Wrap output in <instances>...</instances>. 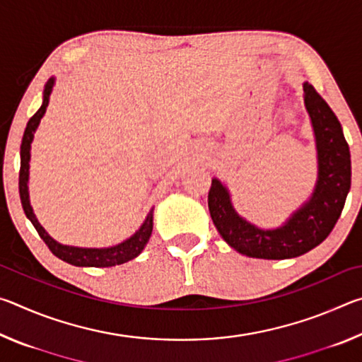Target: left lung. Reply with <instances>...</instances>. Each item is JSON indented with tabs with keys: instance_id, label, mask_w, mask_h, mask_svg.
I'll list each match as a JSON object with an SVG mask.
<instances>
[{
	"instance_id": "obj_1",
	"label": "left lung",
	"mask_w": 362,
	"mask_h": 362,
	"mask_svg": "<svg viewBox=\"0 0 362 362\" xmlns=\"http://www.w3.org/2000/svg\"><path fill=\"white\" fill-rule=\"evenodd\" d=\"M303 102L315 134L317 177L313 193L276 228H259L235 211L228 187L217 177L207 196L212 222L238 252L254 259H293L326 240L339 220L351 187L350 148L341 124L326 100L308 81Z\"/></svg>"
}]
</instances>
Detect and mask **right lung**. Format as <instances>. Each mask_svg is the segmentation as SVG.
<instances>
[{
    "mask_svg": "<svg viewBox=\"0 0 362 362\" xmlns=\"http://www.w3.org/2000/svg\"><path fill=\"white\" fill-rule=\"evenodd\" d=\"M56 84V78H49L47 83L45 84V90H42V103L38 112H36L30 121L27 122L25 132L22 137L21 145V173H19V193L23 212H25L27 218L33 223V226L38 231L41 240L47 244V247L51 249V252L59 257L60 260H64L70 265L75 267H95V268H105V267H115L126 263L142 252L144 247L148 243L151 231H153V209L146 214L144 223L140 225V228L134 233L131 238H127L126 241H122L116 246L110 247H78V246H66L54 240L47 235V231L42 228L41 223L36 218L33 207L30 204V193H28V179H30V150H32V142L35 137V132L38 129L42 116L46 113V108L49 105V99H51L52 88Z\"/></svg>",
    "mask_w": 362,
    "mask_h": 362,
    "instance_id": "right-lung-1",
    "label": "right lung"
}]
</instances>
